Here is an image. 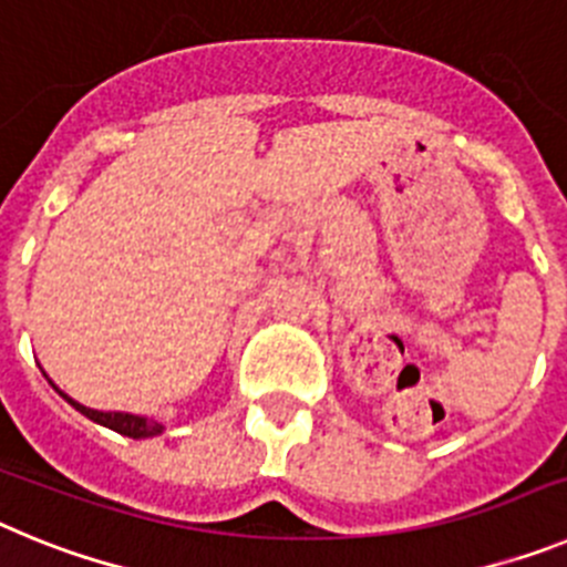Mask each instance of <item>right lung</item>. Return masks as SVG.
Returning a JSON list of instances; mask_svg holds the SVG:
<instances>
[{
  "label": "right lung",
  "instance_id": "obj_1",
  "mask_svg": "<svg viewBox=\"0 0 567 567\" xmlns=\"http://www.w3.org/2000/svg\"><path fill=\"white\" fill-rule=\"evenodd\" d=\"M53 389H56V392L62 394V398L68 400L76 412H82L84 417H90L99 425H107V429L124 434V437L147 440V437H158V434H164V423H158V420H150V417H142V414H130V412H99V409H87V405H82L79 400L70 398V394H64L56 383H53Z\"/></svg>",
  "mask_w": 567,
  "mask_h": 567
}]
</instances>
